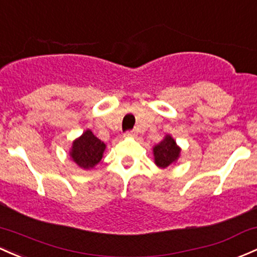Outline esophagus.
Listing matches in <instances>:
<instances>
[{
	"label": "esophagus",
	"instance_id": "esophagus-1",
	"mask_svg": "<svg viewBox=\"0 0 257 257\" xmlns=\"http://www.w3.org/2000/svg\"><path fill=\"white\" fill-rule=\"evenodd\" d=\"M135 132L134 131H128V132H125V133H124V137H135Z\"/></svg>",
	"mask_w": 257,
	"mask_h": 257
}]
</instances>
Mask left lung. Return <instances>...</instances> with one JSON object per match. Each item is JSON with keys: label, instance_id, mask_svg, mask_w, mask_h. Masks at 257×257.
Here are the masks:
<instances>
[{"label": "left lung", "instance_id": "8db88e82", "mask_svg": "<svg viewBox=\"0 0 257 257\" xmlns=\"http://www.w3.org/2000/svg\"><path fill=\"white\" fill-rule=\"evenodd\" d=\"M180 149L177 146L174 139L170 135L165 138L160 144H157L154 148L155 163L159 167L166 168L174 163L179 157Z\"/></svg>", "mask_w": 257, "mask_h": 257}]
</instances>
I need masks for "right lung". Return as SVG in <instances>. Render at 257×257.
I'll list each match as a JSON object with an SVG mask.
<instances>
[{
	"instance_id": "add662e5",
	"label": "right lung",
	"mask_w": 257,
	"mask_h": 257,
	"mask_svg": "<svg viewBox=\"0 0 257 257\" xmlns=\"http://www.w3.org/2000/svg\"><path fill=\"white\" fill-rule=\"evenodd\" d=\"M105 148V144L97 139L91 131H86L73 143L70 156L78 166L84 170H89L100 162Z\"/></svg>"
}]
</instances>
